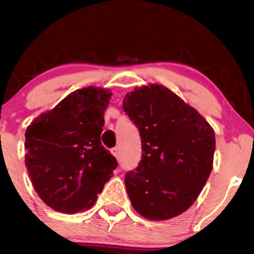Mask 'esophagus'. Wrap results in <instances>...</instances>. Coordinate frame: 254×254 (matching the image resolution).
<instances>
[{
  "label": "esophagus",
  "mask_w": 254,
  "mask_h": 254,
  "mask_svg": "<svg viewBox=\"0 0 254 254\" xmlns=\"http://www.w3.org/2000/svg\"><path fill=\"white\" fill-rule=\"evenodd\" d=\"M111 153L113 154V156H115L116 159L119 160V149H118V148H112V149H111Z\"/></svg>",
  "instance_id": "esophagus-1"
}]
</instances>
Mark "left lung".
I'll return each mask as SVG.
<instances>
[{"instance_id":"obj_1","label":"left lung","mask_w":254,"mask_h":254,"mask_svg":"<svg viewBox=\"0 0 254 254\" xmlns=\"http://www.w3.org/2000/svg\"><path fill=\"white\" fill-rule=\"evenodd\" d=\"M123 110L138 127L142 160L125 176L133 209L149 220L183 214L210 176L215 132L193 107L161 84L135 88Z\"/></svg>"}]
</instances>
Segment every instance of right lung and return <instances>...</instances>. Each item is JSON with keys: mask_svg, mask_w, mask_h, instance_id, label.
<instances>
[{"mask_svg": "<svg viewBox=\"0 0 254 254\" xmlns=\"http://www.w3.org/2000/svg\"><path fill=\"white\" fill-rule=\"evenodd\" d=\"M111 95L95 87L75 90L26 130V167L34 190L54 210L90 208L118 166L100 141Z\"/></svg>", "mask_w": 254, "mask_h": 254, "instance_id": "1", "label": "right lung"}]
</instances>
